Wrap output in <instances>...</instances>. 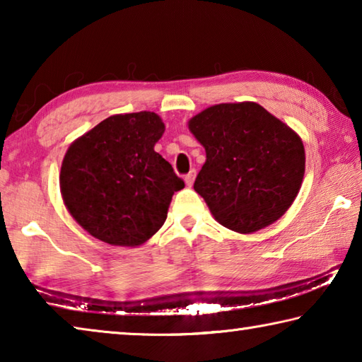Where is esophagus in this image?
I'll use <instances>...</instances> for the list:
<instances>
[{"mask_svg":"<svg viewBox=\"0 0 362 362\" xmlns=\"http://www.w3.org/2000/svg\"><path fill=\"white\" fill-rule=\"evenodd\" d=\"M194 175H196L194 170H192V173H188V174L185 175V183H187V187H192V185H193V182H194Z\"/></svg>","mask_w":362,"mask_h":362,"instance_id":"1","label":"esophagus"}]
</instances>
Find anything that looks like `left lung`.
<instances>
[{
	"label": "left lung",
	"mask_w": 362,
	"mask_h": 362,
	"mask_svg": "<svg viewBox=\"0 0 362 362\" xmlns=\"http://www.w3.org/2000/svg\"><path fill=\"white\" fill-rule=\"evenodd\" d=\"M188 129L206 150L193 188L220 225L249 235L284 216L305 174L297 132L255 102L206 108Z\"/></svg>",
	"instance_id": "1"
}]
</instances>
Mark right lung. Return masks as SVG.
I'll return each instance as SVG.
<instances>
[{
  "label": "right lung",
  "instance_id": "obj_1",
  "mask_svg": "<svg viewBox=\"0 0 362 362\" xmlns=\"http://www.w3.org/2000/svg\"><path fill=\"white\" fill-rule=\"evenodd\" d=\"M164 134L156 113L113 115L65 153L60 193L71 217L97 240L140 246L166 222L185 183L155 151Z\"/></svg>",
  "mask_w": 362,
  "mask_h": 362
}]
</instances>
